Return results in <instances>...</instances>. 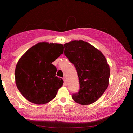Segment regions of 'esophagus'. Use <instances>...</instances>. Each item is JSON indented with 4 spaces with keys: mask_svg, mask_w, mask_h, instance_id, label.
I'll use <instances>...</instances> for the list:
<instances>
[{
    "mask_svg": "<svg viewBox=\"0 0 133 133\" xmlns=\"http://www.w3.org/2000/svg\"><path fill=\"white\" fill-rule=\"evenodd\" d=\"M63 80H64V84H65V85H66V79H65V77L63 78Z\"/></svg>",
    "mask_w": 133,
    "mask_h": 133,
    "instance_id": "34e87169",
    "label": "esophagus"
}]
</instances>
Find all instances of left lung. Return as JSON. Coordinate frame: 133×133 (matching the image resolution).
I'll list each match as a JSON object with an SVG mask.
<instances>
[{"label":"left lung","instance_id":"left-lung-1","mask_svg":"<svg viewBox=\"0 0 133 133\" xmlns=\"http://www.w3.org/2000/svg\"><path fill=\"white\" fill-rule=\"evenodd\" d=\"M64 54L74 64L80 84L78 93L72 98L83 105L98 100L109 85L110 70L104 54L82 40L71 41L64 44Z\"/></svg>","mask_w":133,"mask_h":133}]
</instances>
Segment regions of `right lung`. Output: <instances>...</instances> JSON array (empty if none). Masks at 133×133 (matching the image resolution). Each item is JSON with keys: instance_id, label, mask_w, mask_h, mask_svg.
<instances>
[{"instance_id": "add662e5", "label": "right lung", "mask_w": 133, "mask_h": 133, "mask_svg": "<svg viewBox=\"0 0 133 133\" xmlns=\"http://www.w3.org/2000/svg\"><path fill=\"white\" fill-rule=\"evenodd\" d=\"M63 51V44L40 42L19 59L15 70V84L28 101L45 104L57 95L64 82L55 76L57 68L52 63Z\"/></svg>"}]
</instances>
